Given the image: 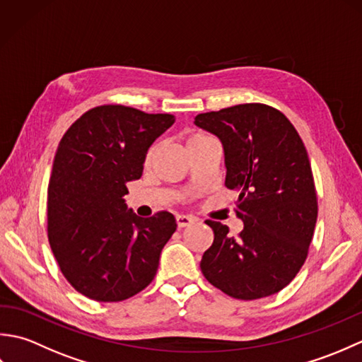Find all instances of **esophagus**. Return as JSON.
Returning a JSON list of instances; mask_svg holds the SVG:
<instances>
[{
    "mask_svg": "<svg viewBox=\"0 0 362 362\" xmlns=\"http://www.w3.org/2000/svg\"><path fill=\"white\" fill-rule=\"evenodd\" d=\"M196 219L193 216H185V214H177L175 216V222H177V227L183 228V227H188L193 224Z\"/></svg>",
    "mask_w": 362,
    "mask_h": 362,
    "instance_id": "34e87169",
    "label": "esophagus"
}]
</instances>
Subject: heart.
Here are the masks:
<instances>
[{
  "instance_id": "heart-1",
  "label": "heart",
  "mask_w": 362,
  "mask_h": 362,
  "mask_svg": "<svg viewBox=\"0 0 362 362\" xmlns=\"http://www.w3.org/2000/svg\"><path fill=\"white\" fill-rule=\"evenodd\" d=\"M204 138H206V135H202V134L191 135V136L188 138V140H187V146L193 144V143H196V141H201V140H204ZM156 151H157V146H152V148H151L149 152H148V157H146V160L151 161V160L153 158V156H156Z\"/></svg>"
}]
</instances>
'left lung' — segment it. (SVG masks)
Here are the masks:
<instances>
[{
  "label": "left lung",
  "mask_w": 362,
  "mask_h": 362,
  "mask_svg": "<svg viewBox=\"0 0 362 362\" xmlns=\"http://www.w3.org/2000/svg\"><path fill=\"white\" fill-rule=\"evenodd\" d=\"M194 124L216 135L226 157V187L240 193L238 236L213 228L202 274L227 296L255 300L272 296L303 266L317 221V196L308 152L291 121L274 107L240 104L201 113Z\"/></svg>",
  "instance_id": "8db88e82"
}]
</instances>
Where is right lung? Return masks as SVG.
Here are the masks:
<instances>
[{
    "mask_svg": "<svg viewBox=\"0 0 362 362\" xmlns=\"http://www.w3.org/2000/svg\"><path fill=\"white\" fill-rule=\"evenodd\" d=\"M168 113L99 105L66 130L48 187V240L71 286L96 302H121L153 280L175 232L171 213L140 218L127 209L152 143L174 124Z\"/></svg>",
    "mask_w": 362,
    "mask_h": 362,
    "instance_id": "obj_1",
    "label": "right lung"
}]
</instances>
